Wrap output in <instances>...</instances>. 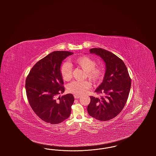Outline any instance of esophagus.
Segmentation results:
<instances>
[{"mask_svg": "<svg viewBox=\"0 0 156 156\" xmlns=\"http://www.w3.org/2000/svg\"><path fill=\"white\" fill-rule=\"evenodd\" d=\"M74 98L75 99H78L80 98H81L80 95H74Z\"/></svg>", "mask_w": 156, "mask_h": 156, "instance_id": "esophagus-1", "label": "esophagus"}]
</instances>
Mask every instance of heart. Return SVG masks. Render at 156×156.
<instances>
[{
    "instance_id": "1",
    "label": "heart",
    "mask_w": 156,
    "mask_h": 156,
    "mask_svg": "<svg viewBox=\"0 0 156 156\" xmlns=\"http://www.w3.org/2000/svg\"><path fill=\"white\" fill-rule=\"evenodd\" d=\"M76 66L81 68L85 71V78H88L90 81L98 83L101 81L105 74V69L102 66H97V62L94 59L88 56H81L73 60ZM60 73L62 78L66 80H69L73 76V68L71 64L65 62L60 67ZM90 87V84L87 81H73L67 86L68 92L77 95L84 94Z\"/></svg>"
}]
</instances>
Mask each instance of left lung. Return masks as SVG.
<instances>
[{
    "mask_svg": "<svg viewBox=\"0 0 156 156\" xmlns=\"http://www.w3.org/2000/svg\"><path fill=\"white\" fill-rule=\"evenodd\" d=\"M89 51L104 59L106 68L103 82L95 91L104 96H90L87 111L95 119L108 121L118 115L125 107L130 92L131 78L124 62L115 54L101 48H91Z\"/></svg>",
    "mask_w": 156,
    "mask_h": 156,
    "instance_id": "8db88e82",
    "label": "left lung"
}]
</instances>
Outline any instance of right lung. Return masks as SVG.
Returning a JSON list of instances; mask_svg holds the SVG:
<instances>
[{
  "mask_svg": "<svg viewBox=\"0 0 156 156\" xmlns=\"http://www.w3.org/2000/svg\"><path fill=\"white\" fill-rule=\"evenodd\" d=\"M73 52L53 51L38 61L26 80V95L33 111L50 124H58L69 118L74 98L67 94L57 98L65 88L60 73L62 61Z\"/></svg>",
  "mask_w": 156,
  "mask_h": 156,
  "instance_id": "obj_1",
  "label": "right lung"
}]
</instances>
